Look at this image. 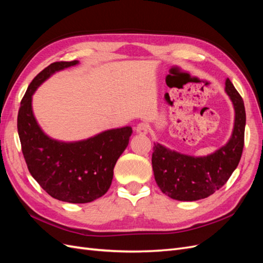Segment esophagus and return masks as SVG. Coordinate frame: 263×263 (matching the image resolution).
Returning <instances> with one entry per match:
<instances>
[{
  "label": "esophagus",
  "instance_id": "obj_1",
  "mask_svg": "<svg viewBox=\"0 0 263 263\" xmlns=\"http://www.w3.org/2000/svg\"><path fill=\"white\" fill-rule=\"evenodd\" d=\"M135 130L139 135H147L149 133V125L146 123H140L135 127Z\"/></svg>",
  "mask_w": 263,
  "mask_h": 263
}]
</instances>
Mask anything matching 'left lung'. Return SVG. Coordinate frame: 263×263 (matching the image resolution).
<instances>
[{"mask_svg": "<svg viewBox=\"0 0 263 263\" xmlns=\"http://www.w3.org/2000/svg\"><path fill=\"white\" fill-rule=\"evenodd\" d=\"M225 92L235 109L232 136L224 146L208 156H190L165 146L154 144L153 170L162 193L173 200L192 202L212 195L219 190L240 161L246 126L243 101L227 78Z\"/></svg>", "mask_w": 263, "mask_h": 263, "instance_id": "obj_1", "label": "left lung"}]
</instances>
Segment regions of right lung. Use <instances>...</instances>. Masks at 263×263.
I'll list each match as a JSON object with an SVG mask.
<instances>
[{"instance_id": "1", "label": "right lung", "mask_w": 263, "mask_h": 263, "mask_svg": "<svg viewBox=\"0 0 263 263\" xmlns=\"http://www.w3.org/2000/svg\"><path fill=\"white\" fill-rule=\"evenodd\" d=\"M77 65L78 60L53 62L35 77L21 102L17 130L27 168L39 185L55 200L83 204L107 192L133 129H108L79 141H60L44 133L33 112V95L53 73Z\"/></svg>"}]
</instances>
